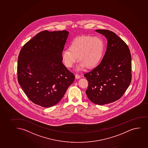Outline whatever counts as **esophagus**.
Returning <instances> with one entry per match:
<instances>
[{
    "label": "esophagus",
    "mask_w": 148,
    "mask_h": 148,
    "mask_svg": "<svg viewBox=\"0 0 148 148\" xmlns=\"http://www.w3.org/2000/svg\"><path fill=\"white\" fill-rule=\"evenodd\" d=\"M75 78H77V79L80 78V75H78V74H76V75H75Z\"/></svg>",
    "instance_id": "1"
}]
</instances>
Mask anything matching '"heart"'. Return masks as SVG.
Here are the masks:
<instances>
[{
    "instance_id": "b5f03b06",
    "label": "heart",
    "mask_w": 148,
    "mask_h": 148,
    "mask_svg": "<svg viewBox=\"0 0 148 148\" xmlns=\"http://www.w3.org/2000/svg\"><path fill=\"white\" fill-rule=\"evenodd\" d=\"M69 50L62 51L61 58L66 66L71 68L77 61H80L78 69L84 66H96L100 61L104 50V43L100 38L84 36L75 38L69 46Z\"/></svg>"
}]
</instances>
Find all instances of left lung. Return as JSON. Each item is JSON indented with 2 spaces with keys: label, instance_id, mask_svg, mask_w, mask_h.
Returning a JSON list of instances; mask_svg holds the SVG:
<instances>
[{
  "label": "left lung",
  "instance_id": "8db88e82",
  "mask_svg": "<svg viewBox=\"0 0 148 148\" xmlns=\"http://www.w3.org/2000/svg\"><path fill=\"white\" fill-rule=\"evenodd\" d=\"M95 31L107 38V47L101 62L84 75L88 82L85 92L91 102L103 105L118 100L130 85L131 56L127 45L114 32Z\"/></svg>",
  "mask_w": 148,
  "mask_h": 148
}]
</instances>
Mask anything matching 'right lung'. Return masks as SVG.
Returning <instances> with one entry per match:
<instances>
[{"mask_svg":"<svg viewBox=\"0 0 148 148\" xmlns=\"http://www.w3.org/2000/svg\"><path fill=\"white\" fill-rule=\"evenodd\" d=\"M66 31L39 32L23 46L18 56V80L29 99L48 108L61 100L75 80L62 63Z\"/></svg>","mask_w":148,"mask_h":148,"instance_id":"1","label":"right lung"}]
</instances>
